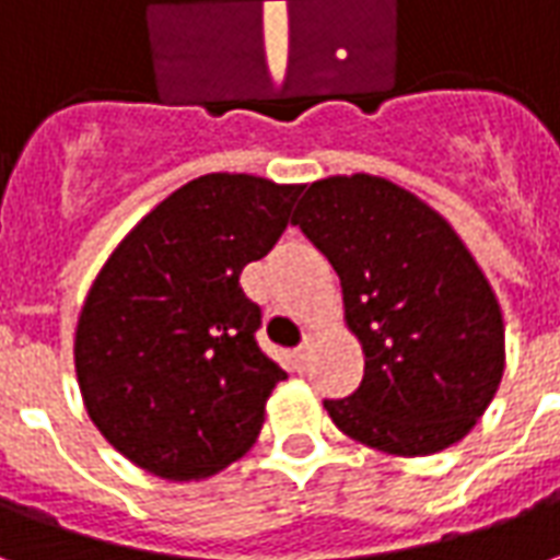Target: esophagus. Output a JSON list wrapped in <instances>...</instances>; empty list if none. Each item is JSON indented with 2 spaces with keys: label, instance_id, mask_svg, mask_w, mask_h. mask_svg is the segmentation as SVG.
I'll return each mask as SVG.
<instances>
[{
  "label": "esophagus",
  "instance_id": "esophagus-1",
  "mask_svg": "<svg viewBox=\"0 0 560 560\" xmlns=\"http://www.w3.org/2000/svg\"><path fill=\"white\" fill-rule=\"evenodd\" d=\"M308 357H312V345H308V341H303V345H300V348L293 351V363L305 365V363H308Z\"/></svg>",
  "mask_w": 560,
  "mask_h": 560
}]
</instances>
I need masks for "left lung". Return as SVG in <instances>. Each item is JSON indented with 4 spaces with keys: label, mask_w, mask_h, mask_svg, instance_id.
Masks as SVG:
<instances>
[{
    "label": "left lung",
    "mask_w": 560,
    "mask_h": 560,
    "mask_svg": "<svg viewBox=\"0 0 560 560\" xmlns=\"http://www.w3.org/2000/svg\"><path fill=\"white\" fill-rule=\"evenodd\" d=\"M293 224L341 279L365 372L324 408L389 456L462 441L504 375V317L489 279L444 215L401 185L353 173L305 185Z\"/></svg>",
    "instance_id": "left-lung-1"
}]
</instances>
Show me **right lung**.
Listing matches in <instances>:
<instances>
[{"instance_id":"1","label":"right lung","mask_w":560,"mask_h":560,"mask_svg":"<svg viewBox=\"0 0 560 560\" xmlns=\"http://www.w3.org/2000/svg\"><path fill=\"white\" fill-rule=\"evenodd\" d=\"M303 185L197 176L131 228L92 281L74 332L83 405L107 444L161 480H203L255 444L284 372L257 348L240 288Z\"/></svg>"}]
</instances>
